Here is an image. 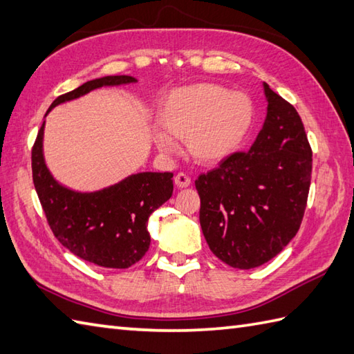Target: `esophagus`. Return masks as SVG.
Masks as SVG:
<instances>
[{"label": "esophagus", "instance_id": "esophagus-1", "mask_svg": "<svg viewBox=\"0 0 354 354\" xmlns=\"http://www.w3.org/2000/svg\"><path fill=\"white\" fill-rule=\"evenodd\" d=\"M192 183V179L189 178V175H185V173H178L175 176V184L178 189H185V187H189Z\"/></svg>", "mask_w": 354, "mask_h": 354}]
</instances>
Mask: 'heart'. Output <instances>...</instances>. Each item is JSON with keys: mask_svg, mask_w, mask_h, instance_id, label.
<instances>
[{"mask_svg": "<svg viewBox=\"0 0 354 354\" xmlns=\"http://www.w3.org/2000/svg\"><path fill=\"white\" fill-rule=\"evenodd\" d=\"M254 108L250 97L228 91L216 84L181 86L164 97L158 109V123L164 132L155 133L158 149L176 152V140L194 160L216 164L227 160L242 145L250 131Z\"/></svg>", "mask_w": 354, "mask_h": 354, "instance_id": "obj_1", "label": "heart"}]
</instances>
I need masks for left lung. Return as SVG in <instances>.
Here are the masks:
<instances>
[{
    "mask_svg": "<svg viewBox=\"0 0 354 354\" xmlns=\"http://www.w3.org/2000/svg\"><path fill=\"white\" fill-rule=\"evenodd\" d=\"M268 112L248 152H236L194 184L209 250L227 265L252 269L283 251L301 225L312 149L297 109L263 84Z\"/></svg>",
    "mask_w": 354,
    "mask_h": 354,
    "instance_id": "1",
    "label": "left lung"
}]
</instances>
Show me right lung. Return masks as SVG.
I'll return each instance as SVG.
<instances>
[{
    "label": "right lung",
    "instance_id": "obj_1",
    "mask_svg": "<svg viewBox=\"0 0 354 354\" xmlns=\"http://www.w3.org/2000/svg\"><path fill=\"white\" fill-rule=\"evenodd\" d=\"M132 76H106L89 80L59 95L48 112L102 86L135 84ZM45 114V115H47ZM42 123L32 149L33 184L55 237L66 250L97 266L126 269L149 250L147 221L173 193V173L142 171L91 193L74 192L59 184L45 165Z\"/></svg>",
    "mask_w": 354,
    "mask_h": 354
}]
</instances>
